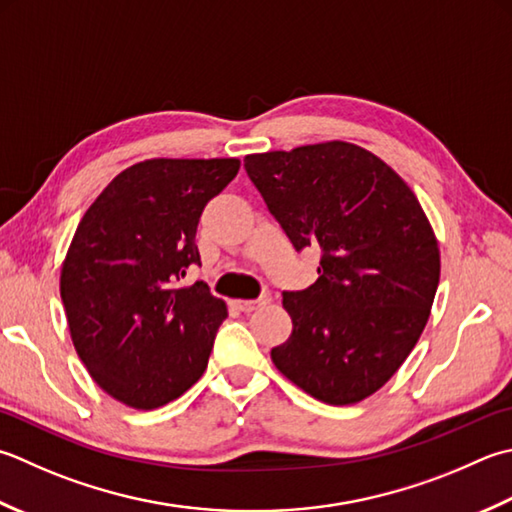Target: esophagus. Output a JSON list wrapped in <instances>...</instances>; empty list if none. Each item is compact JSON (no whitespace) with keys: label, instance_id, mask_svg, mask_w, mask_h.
<instances>
[{"label":"esophagus","instance_id":"1","mask_svg":"<svg viewBox=\"0 0 512 512\" xmlns=\"http://www.w3.org/2000/svg\"><path fill=\"white\" fill-rule=\"evenodd\" d=\"M266 304V299H235L233 306L242 310V313H253V310L262 308Z\"/></svg>","mask_w":512,"mask_h":512}]
</instances>
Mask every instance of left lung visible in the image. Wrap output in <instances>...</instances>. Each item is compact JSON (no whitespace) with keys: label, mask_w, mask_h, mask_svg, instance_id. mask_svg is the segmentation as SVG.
<instances>
[{"label":"left lung","mask_w":512,"mask_h":512,"mask_svg":"<svg viewBox=\"0 0 512 512\" xmlns=\"http://www.w3.org/2000/svg\"><path fill=\"white\" fill-rule=\"evenodd\" d=\"M244 168L295 250L322 253L317 282L284 293L293 333L273 364L319 402H362L430 317L439 246L422 204L384 159L339 139L246 155Z\"/></svg>","instance_id":"left-lung-1"}]
</instances>
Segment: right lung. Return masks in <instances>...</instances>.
<instances>
[{
	"instance_id": "obj_1",
	"label": "right lung",
	"mask_w": 512,
	"mask_h": 512,
	"mask_svg": "<svg viewBox=\"0 0 512 512\" xmlns=\"http://www.w3.org/2000/svg\"><path fill=\"white\" fill-rule=\"evenodd\" d=\"M239 159H146L122 170L79 222L59 275L73 346L95 384L137 410L166 406L204 375L228 310L199 264L204 206Z\"/></svg>"
}]
</instances>
